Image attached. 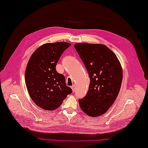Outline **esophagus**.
<instances>
[{"mask_svg": "<svg viewBox=\"0 0 148 148\" xmlns=\"http://www.w3.org/2000/svg\"><path fill=\"white\" fill-rule=\"evenodd\" d=\"M71 88H72V91H73V92H74V91H75V85H74H74H72V86H71Z\"/></svg>", "mask_w": 148, "mask_h": 148, "instance_id": "34e87169", "label": "esophagus"}]
</instances>
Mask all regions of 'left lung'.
<instances>
[{
	"label": "left lung",
	"instance_id": "8db88e82",
	"mask_svg": "<svg viewBox=\"0 0 148 148\" xmlns=\"http://www.w3.org/2000/svg\"><path fill=\"white\" fill-rule=\"evenodd\" d=\"M74 48L90 79L86 95L79 100V106L91 117L101 116L114 103L120 90L121 64L114 52L101 44L76 43Z\"/></svg>",
	"mask_w": 148,
	"mask_h": 148
}]
</instances>
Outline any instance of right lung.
<instances>
[{
  "instance_id": "1",
  "label": "right lung",
  "mask_w": 148,
  "mask_h": 148,
  "mask_svg": "<svg viewBox=\"0 0 148 148\" xmlns=\"http://www.w3.org/2000/svg\"><path fill=\"white\" fill-rule=\"evenodd\" d=\"M70 46L66 42L46 43L30 56L25 69V83L30 98L40 108L57 109L72 92L64 75L56 71V63Z\"/></svg>"
}]
</instances>
